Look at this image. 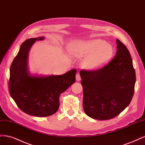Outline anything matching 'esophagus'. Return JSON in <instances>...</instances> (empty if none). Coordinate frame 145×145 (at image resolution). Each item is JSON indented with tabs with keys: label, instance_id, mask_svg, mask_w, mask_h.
Returning a JSON list of instances; mask_svg holds the SVG:
<instances>
[{
	"label": "esophagus",
	"instance_id": "obj_1",
	"mask_svg": "<svg viewBox=\"0 0 145 145\" xmlns=\"http://www.w3.org/2000/svg\"><path fill=\"white\" fill-rule=\"evenodd\" d=\"M80 80H81V77H80V74L77 73V74H76V80H77V81H80Z\"/></svg>",
	"mask_w": 145,
	"mask_h": 145
}]
</instances>
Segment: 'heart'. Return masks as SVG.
<instances>
[{
	"label": "heart",
	"mask_w": 145,
	"mask_h": 145,
	"mask_svg": "<svg viewBox=\"0 0 145 145\" xmlns=\"http://www.w3.org/2000/svg\"><path fill=\"white\" fill-rule=\"evenodd\" d=\"M71 53L76 56H85L82 61L83 68L96 69L106 64L114 53L112 46L102 39L72 42L69 45Z\"/></svg>",
	"instance_id": "1"
}]
</instances>
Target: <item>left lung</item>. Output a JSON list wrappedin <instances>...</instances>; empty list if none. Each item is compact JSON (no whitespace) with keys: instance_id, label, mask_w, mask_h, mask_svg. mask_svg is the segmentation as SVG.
I'll list each match as a JSON object with an SVG mask.
<instances>
[{"instance_id":"1","label":"left lung","mask_w":145,"mask_h":145,"mask_svg":"<svg viewBox=\"0 0 145 145\" xmlns=\"http://www.w3.org/2000/svg\"><path fill=\"white\" fill-rule=\"evenodd\" d=\"M116 42V55L107 65L80 72L83 109L94 119L105 120L117 116L134 95L136 77L133 60L126 46L118 39Z\"/></svg>"}]
</instances>
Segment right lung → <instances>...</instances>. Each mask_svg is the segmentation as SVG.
<instances>
[{
  "label": "right lung",
  "instance_id": "right-lung-1",
  "mask_svg": "<svg viewBox=\"0 0 145 145\" xmlns=\"http://www.w3.org/2000/svg\"><path fill=\"white\" fill-rule=\"evenodd\" d=\"M43 39L31 38L21 45L10 67L8 85L17 106L27 114L37 117H48L57 111L60 95L75 83L77 72L74 69L60 76H30L27 69L29 50L35 42Z\"/></svg>",
  "mask_w": 145,
  "mask_h": 145
}]
</instances>
